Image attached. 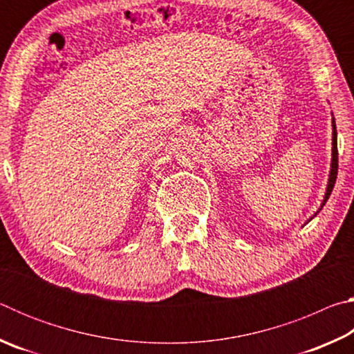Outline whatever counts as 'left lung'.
<instances>
[{"instance_id": "1", "label": "left lung", "mask_w": 354, "mask_h": 354, "mask_svg": "<svg viewBox=\"0 0 354 354\" xmlns=\"http://www.w3.org/2000/svg\"><path fill=\"white\" fill-rule=\"evenodd\" d=\"M337 154H339L337 153V129H335V122H334V118H333V159H331V171H329L326 194H325V198H323V203H322L320 209L325 206V203L328 201L329 195H331V192H333L334 184H335V178H337V167H339V164H337ZM315 215L317 214H314V217H315ZM309 220H313V217H310Z\"/></svg>"}]
</instances>
